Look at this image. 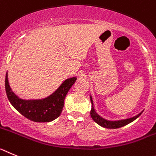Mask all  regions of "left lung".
<instances>
[{
	"label": "left lung",
	"mask_w": 156,
	"mask_h": 156,
	"mask_svg": "<svg viewBox=\"0 0 156 156\" xmlns=\"http://www.w3.org/2000/svg\"><path fill=\"white\" fill-rule=\"evenodd\" d=\"M91 98V102H92V109H91L90 114L92 116V120L95 122L96 123H98L99 125L102 126V127H105V128H109V129H116L119 128V127H123V126L127 125L128 123H131L132 121H134L135 119H137L141 113L137 114V116H134V117H131V118L126 119V120H117V121H110V120H106L105 119H103L102 117H101L99 114H97V113L95 112V109H94L93 106V102H92V99Z\"/></svg>",
	"instance_id": "obj_1"
}]
</instances>
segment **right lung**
Returning a JSON list of instances; mask_svg holds the SVG:
<instances>
[{"mask_svg": "<svg viewBox=\"0 0 156 156\" xmlns=\"http://www.w3.org/2000/svg\"><path fill=\"white\" fill-rule=\"evenodd\" d=\"M76 79V78H71L65 80L55 92L46 99L25 100L12 92L8 83V73H6L5 90L8 100L21 114L32 121L45 123L55 120L61 115L66 95Z\"/></svg>", "mask_w": 156, "mask_h": 156, "instance_id": "1", "label": "right lung"}]
</instances>
